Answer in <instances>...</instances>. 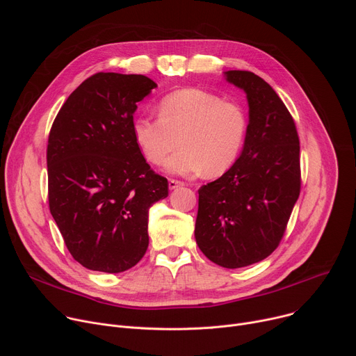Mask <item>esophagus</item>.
Wrapping results in <instances>:
<instances>
[{
    "mask_svg": "<svg viewBox=\"0 0 356 356\" xmlns=\"http://www.w3.org/2000/svg\"><path fill=\"white\" fill-rule=\"evenodd\" d=\"M184 183L180 181V180H175V179H170L169 180V188L170 190H175V188H179V187H183Z\"/></svg>",
    "mask_w": 356,
    "mask_h": 356,
    "instance_id": "1",
    "label": "esophagus"
}]
</instances>
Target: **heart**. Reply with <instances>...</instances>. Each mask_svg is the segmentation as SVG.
Instances as JSON below:
<instances>
[{"instance_id":"1","label":"heart","mask_w":356,"mask_h":356,"mask_svg":"<svg viewBox=\"0 0 356 356\" xmlns=\"http://www.w3.org/2000/svg\"><path fill=\"white\" fill-rule=\"evenodd\" d=\"M158 115H138L132 122L135 142L152 165H162L179 140L183 147L168 159L169 173L220 176L236 162L248 128L236 103L201 88H183L159 99Z\"/></svg>"}]
</instances>
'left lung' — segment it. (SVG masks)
I'll return each instance as SVG.
<instances>
[{
    "label": "left lung",
    "instance_id": "1",
    "mask_svg": "<svg viewBox=\"0 0 356 356\" xmlns=\"http://www.w3.org/2000/svg\"><path fill=\"white\" fill-rule=\"evenodd\" d=\"M246 94L249 122L239 158L220 179L200 187L195 242L214 264L236 269L277 248L300 194V142L276 91L245 70L224 72Z\"/></svg>",
    "mask_w": 356,
    "mask_h": 356
}]
</instances>
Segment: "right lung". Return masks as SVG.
<instances>
[{
    "label": "right lung",
    "instance_id": "add662e5",
    "mask_svg": "<svg viewBox=\"0 0 356 356\" xmlns=\"http://www.w3.org/2000/svg\"><path fill=\"white\" fill-rule=\"evenodd\" d=\"M156 87L142 74L97 73L69 95L50 129V214L72 257L90 270L135 266L149 245V209L169 194L132 134L136 103Z\"/></svg>",
    "mask_w": 356,
    "mask_h": 356
}]
</instances>
